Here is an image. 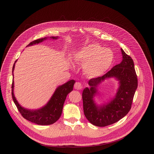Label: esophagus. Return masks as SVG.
<instances>
[{"mask_svg":"<svg viewBox=\"0 0 154 154\" xmlns=\"http://www.w3.org/2000/svg\"><path fill=\"white\" fill-rule=\"evenodd\" d=\"M82 84L80 83V82H75V85H74V88H75V89H77V90H80V89H82Z\"/></svg>","mask_w":154,"mask_h":154,"instance_id":"esophagus-1","label":"esophagus"}]
</instances>
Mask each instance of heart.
I'll return each instance as SVG.
<instances>
[{
	"instance_id": "1",
	"label": "heart",
	"mask_w": 154,
	"mask_h": 154,
	"mask_svg": "<svg viewBox=\"0 0 154 154\" xmlns=\"http://www.w3.org/2000/svg\"><path fill=\"white\" fill-rule=\"evenodd\" d=\"M77 62L83 64L85 74L91 78L99 77L106 73L114 61V54L108 48L98 44H91L75 54Z\"/></svg>"
}]
</instances>
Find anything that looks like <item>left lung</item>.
<instances>
[{
  "label": "left lung",
  "instance_id": "left-lung-1",
  "mask_svg": "<svg viewBox=\"0 0 154 154\" xmlns=\"http://www.w3.org/2000/svg\"><path fill=\"white\" fill-rule=\"evenodd\" d=\"M122 60L103 76L91 79L90 88H85L82 92L84 115L89 122L98 127L114 124L124 117L130 111L135 91L138 85L137 76L132 59L121 48ZM114 77L119 87L115 97L102 106L97 105L93 97L98 93L97 86L106 78Z\"/></svg>",
  "mask_w": 154,
  "mask_h": 154
}]
</instances>
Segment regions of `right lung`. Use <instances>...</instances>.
Instances as JSON below:
<instances>
[{
	"mask_svg": "<svg viewBox=\"0 0 154 154\" xmlns=\"http://www.w3.org/2000/svg\"><path fill=\"white\" fill-rule=\"evenodd\" d=\"M47 38L48 37H44L35 40L34 41L31 42L28 45H27V47L42 42L44 40L47 39ZM49 38L57 39L58 37H51ZM16 62H17V60L15 62L12 68L13 76V72ZM75 83V81L74 80H70L66 84L59 86L56 88L52 97L45 106L39 109L29 110L22 107L19 103L17 100H16L14 94V84L13 80L12 84V99L16 107H17L19 112L24 119H27L32 123H35L40 125H51L55 123L60 118L62 112L63 103L65 100H66L67 95L69 94V93L73 91V87H74Z\"/></svg>",
	"mask_w": 154,
	"mask_h": 154,
	"instance_id": "obj_1",
	"label": "right lung"
}]
</instances>
